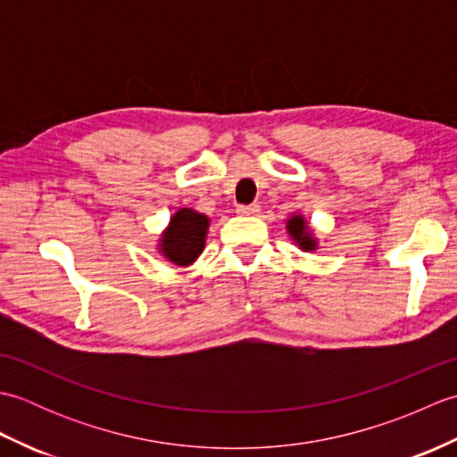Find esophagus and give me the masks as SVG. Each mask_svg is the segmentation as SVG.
<instances>
[{"label": "esophagus", "instance_id": "34e87169", "mask_svg": "<svg viewBox=\"0 0 457 457\" xmlns=\"http://www.w3.org/2000/svg\"><path fill=\"white\" fill-rule=\"evenodd\" d=\"M259 206L257 204H249V206H237L239 216H257Z\"/></svg>", "mask_w": 457, "mask_h": 457}]
</instances>
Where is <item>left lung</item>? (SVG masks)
Returning <instances> with one entry per match:
<instances>
[{
  "label": "left lung",
  "mask_w": 457,
  "mask_h": 457,
  "mask_svg": "<svg viewBox=\"0 0 457 457\" xmlns=\"http://www.w3.org/2000/svg\"><path fill=\"white\" fill-rule=\"evenodd\" d=\"M287 234L288 237L293 239V244L304 251V253H314L318 249V237L314 234V229L310 228V223L306 221V218L303 213H290L287 220Z\"/></svg>",
  "instance_id": "left-lung-1"
}]
</instances>
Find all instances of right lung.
I'll return each mask as SVG.
<instances>
[{
  "instance_id": "right-lung-1",
  "label": "right lung",
  "mask_w": 457,
  "mask_h": 457,
  "mask_svg": "<svg viewBox=\"0 0 457 457\" xmlns=\"http://www.w3.org/2000/svg\"><path fill=\"white\" fill-rule=\"evenodd\" d=\"M210 218L192 208H179L157 239V253L170 265L187 269L206 247Z\"/></svg>"
}]
</instances>
